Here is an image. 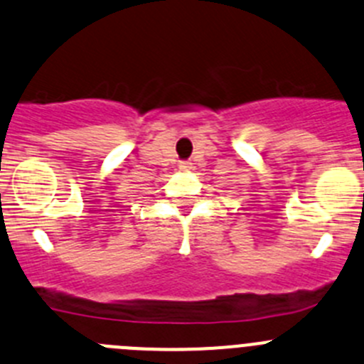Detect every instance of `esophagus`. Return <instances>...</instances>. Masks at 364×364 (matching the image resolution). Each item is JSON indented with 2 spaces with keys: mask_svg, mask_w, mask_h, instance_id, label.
Listing matches in <instances>:
<instances>
[{
  "mask_svg": "<svg viewBox=\"0 0 364 364\" xmlns=\"http://www.w3.org/2000/svg\"><path fill=\"white\" fill-rule=\"evenodd\" d=\"M180 169H182V171H191L193 164L189 161H182L180 162Z\"/></svg>",
  "mask_w": 364,
  "mask_h": 364,
  "instance_id": "1",
  "label": "esophagus"
}]
</instances>
